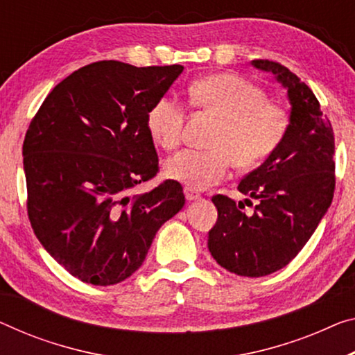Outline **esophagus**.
Masks as SVG:
<instances>
[{"instance_id": "34e87169", "label": "esophagus", "mask_w": 355, "mask_h": 355, "mask_svg": "<svg viewBox=\"0 0 355 355\" xmlns=\"http://www.w3.org/2000/svg\"><path fill=\"white\" fill-rule=\"evenodd\" d=\"M184 193H185V198H187V201H195V200H200L201 198L200 193L193 192V190L189 189V187L184 189Z\"/></svg>"}]
</instances>
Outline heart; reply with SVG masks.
Segmentation results:
<instances>
[{"label": "heart", "mask_w": 355, "mask_h": 355, "mask_svg": "<svg viewBox=\"0 0 355 355\" xmlns=\"http://www.w3.org/2000/svg\"><path fill=\"white\" fill-rule=\"evenodd\" d=\"M195 105L220 117L211 146L214 149L179 152L168 160L166 176L203 190L228 178L234 163L250 168L265 162L284 139L288 114L268 101L257 84L236 73L211 74L190 85ZM185 107L174 98L163 96L147 112L152 139L166 150L181 144Z\"/></svg>", "instance_id": "obj_1"}]
</instances>
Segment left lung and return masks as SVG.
<instances>
[{"instance_id": "1", "label": "left lung", "mask_w": 355, "mask_h": 355, "mask_svg": "<svg viewBox=\"0 0 355 355\" xmlns=\"http://www.w3.org/2000/svg\"><path fill=\"white\" fill-rule=\"evenodd\" d=\"M252 64L270 71L287 89L288 128L279 147L238 184L239 192L257 200L252 214L241 211L243 201L212 196L217 222L208 248L225 270L260 277L297 257L331 205L335 136L318 98L298 76L270 60H252Z\"/></svg>"}]
</instances>
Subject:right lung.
<instances>
[{
    "instance_id": "add662e5",
    "label": "right lung",
    "mask_w": 355,
    "mask_h": 355,
    "mask_svg": "<svg viewBox=\"0 0 355 355\" xmlns=\"http://www.w3.org/2000/svg\"><path fill=\"white\" fill-rule=\"evenodd\" d=\"M184 71L103 60L53 87L24 141L33 232L69 275L94 286L122 282L143 265L155 233L182 209V185L159 173L147 112Z\"/></svg>"
}]
</instances>
